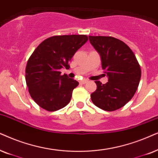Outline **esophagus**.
Segmentation results:
<instances>
[{
  "label": "esophagus",
  "instance_id": "34e87169",
  "mask_svg": "<svg viewBox=\"0 0 158 158\" xmlns=\"http://www.w3.org/2000/svg\"><path fill=\"white\" fill-rule=\"evenodd\" d=\"M87 82H88V80H87V79H82V80L79 81V83L81 84V85H84V84H86Z\"/></svg>",
  "mask_w": 158,
  "mask_h": 158
}]
</instances>
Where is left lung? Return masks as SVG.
<instances>
[{
  "mask_svg": "<svg viewBox=\"0 0 158 158\" xmlns=\"http://www.w3.org/2000/svg\"><path fill=\"white\" fill-rule=\"evenodd\" d=\"M91 45L100 56L102 68L108 81H96L97 89L91 100L106 111L122 108L135 94L139 84L141 69L135 55L123 42L113 37L89 36Z\"/></svg>",
  "mask_w": 158,
  "mask_h": 158,
  "instance_id": "8db88e82",
  "label": "left lung"
}]
</instances>
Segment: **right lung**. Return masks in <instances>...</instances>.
Wrapping results in <instances>:
<instances>
[{"mask_svg": "<svg viewBox=\"0 0 158 158\" xmlns=\"http://www.w3.org/2000/svg\"><path fill=\"white\" fill-rule=\"evenodd\" d=\"M88 40L87 35H61L46 39L29 58L25 79L31 98L41 108L56 111L70 102L79 82L60 69L69 68V62Z\"/></svg>", "mask_w": 158, "mask_h": 158, "instance_id": "right-lung-1", "label": "right lung"}]
</instances>
